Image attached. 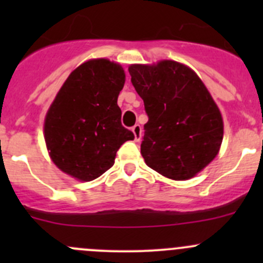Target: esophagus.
Segmentation results:
<instances>
[{
	"mask_svg": "<svg viewBox=\"0 0 263 263\" xmlns=\"http://www.w3.org/2000/svg\"><path fill=\"white\" fill-rule=\"evenodd\" d=\"M132 132H134V135H135V141L139 142L140 140H141V136H142L141 126H140V124H135V126L132 127Z\"/></svg>",
	"mask_w": 263,
	"mask_h": 263,
	"instance_id": "1",
	"label": "esophagus"
}]
</instances>
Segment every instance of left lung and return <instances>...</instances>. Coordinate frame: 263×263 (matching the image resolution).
I'll return each instance as SVG.
<instances>
[{
  "instance_id": "left-lung-1",
  "label": "left lung",
  "mask_w": 263,
  "mask_h": 263,
  "mask_svg": "<svg viewBox=\"0 0 263 263\" xmlns=\"http://www.w3.org/2000/svg\"><path fill=\"white\" fill-rule=\"evenodd\" d=\"M128 71L148 117L141 144L145 163L174 181L195 177L217 155L224 134L209 90L176 61L131 65Z\"/></svg>"
}]
</instances>
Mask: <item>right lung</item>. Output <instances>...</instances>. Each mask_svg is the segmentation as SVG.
<instances>
[{
    "label": "right lung",
    "mask_w": 263,
    "mask_h": 263,
    "mask_svg": "<svg viewBox=\"0 0 263 263\" xmlns=\"http://www.w3.org/2000/svg\"><path fill=\"white\" fill-rule=\"evenodd\" d=\"M126 75L118 63L90 60L71 72L44 121L53 163L68 176L90 182L112 168L122 144L135 135L121 123L117 104Z\"/></svg>",
    "instance_id": "1"
}]
</instances>
